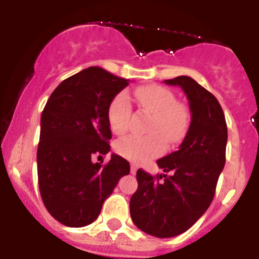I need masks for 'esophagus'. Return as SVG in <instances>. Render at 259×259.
I'll return each instance as SVG.
<instances>
[{
	"instance_id": "34e87169",
	"label": "esophagus",
	"mask_w": 259,
	"mask_h": 259,
	"mask_svg": "<svg viewBox=\"0 0 259 259\" xmlns=\"http://www.w3.org/2000/svg\"><path fill=\"white\" fill-rule=\"evenodd\" d=\"M136 171H137V164L131 163V174H136Z\"/></svg>"
}]
</instances>
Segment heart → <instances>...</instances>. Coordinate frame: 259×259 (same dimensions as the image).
Returning <instances> with one entry per match:
<instances>
[{"label":"heart","mask_w":259,"mask_h":259,"mask_svg":"<svg viewBox=\"0 0 259 259\" xmlns=\"http://www.w3.org/2000/svg\"><path fill=\"white\" fill-rule=\"evenodd\" d=\"M136 101L144 113L152 115L148 136H125L116 141L115 150L134 162H141L162 154L167 143L175 144L183 139L188 130L189 110L176 100L170 89L162 85H145L135 91ZM131 104L125 93L114 97L107 110V122L111 132L123 135L131 122ZM165 139H163V137Z\"/></svg>","instance_id":"1"}]
</instances>
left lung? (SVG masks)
I'll return each instance as SVG.
<instances>
[{
  "instance_id": "obj_1",
  "label": "left lung",
  "mask_w": 259,
  "mask_h": 259,
  "mask_svg": "<svg viewBox=\"0 0 259 259\" xmlns=\"http://www.w3.org/2000/svg\"><path fill=\"white\" fill-rule=\"evenodd\" d=\"M187 95L191 125L179 149L158 159L164 174L139 168L130 201L134 223L148 235L174 237L193 226L210 206L226 163L227 124L214 95L189 76L164 80Z\"/></svg>"
}]
</instances>
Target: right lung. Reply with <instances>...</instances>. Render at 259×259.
Masks as SVG:
<instances>
[{"mask_svg":"<svg viewBox=\"0 0 259 259\" xmlns=\"http://www.w3.org/2000/svg\"><path fill=\"white\" fill-rule=\"evenodd\" d=\"M130 80L101 67H88L63 80L41 114L37 179L41 198L53 218L67 227L97 219L130 163L113 154L109 163H93L110 150V104Z\"/></svg>","mask_w":259,"mask_h":259,"instance_id":"1","label":"right lung"}]
</instances>
